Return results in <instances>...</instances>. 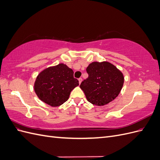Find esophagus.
<instances>
[{
  "label": "esophagus",
  "mask_w": 160,
  "mask_h": 160,
  "mask_svg": "<svg viewBox=\"0 0 160 160\" xmlns=\"http://www.w3.org/2000/svg\"><path fill=\"white\" fill-rule=\"evenodd\" d=\"M78 80H79V83L80 85L81 83L82 82V80H83V79H82V78H79V79H78Z\"/></svg>",
  "instance_id": "1"
}]
</instances>
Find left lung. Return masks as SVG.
<instances>
[{
  "label": "left lung",
  "mask_w": 160,
  "mask_h": 160,
  "mask_svg": "<svg viewBox=\"0 0 160 160\" xmlns=\"http://www.w3.org/2000/svg\"><path fill=\"white\" fill-rule=\"evenodd\" d=\"M89 77L80 88L91 103L103 106L115 99L122 90L123 75L117 67L107 61L93 62L86 69Z\"/></svg>",
  "instance_id": "left-lung-1"
}]
</instances>
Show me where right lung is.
Wrapping results in <instances>:
<instances>
[{"label": "right lung", "mask_w": 160, "mask_h": 160, "mask_svg": "<svg viewBox=\"0 0 160 160\" xmlns=\"http://www.w3.org/2000/svg\"><path fill=\"white\" fill-rule=\"evenodd\" d=\"M78 85L73 71L60 63L42 71L37 77L34 89L43 102L57 107L68 100L71 91Z\"/></svg>", "instance_id": "obj_1"}]
</instances>
